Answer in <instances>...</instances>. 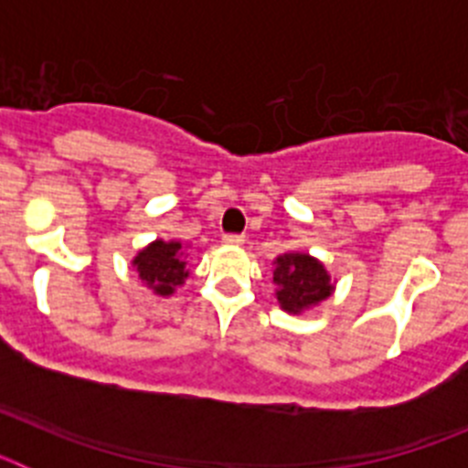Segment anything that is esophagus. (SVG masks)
<instances>
[{"label":"esophagus","mask_w":468,"mask_h":468,"mask_svg":"<svg viewBox=\"0 0 468 468\" xmlns=\"http://www.w3.org/2000/svg\"><path fill=\"white\" fill-rule=\"evenodd\" d=\"M222 243H227V246H241L243 237L241 234H225V237H222Z\"/></svg>","instance_id":"1"}]
</instances>
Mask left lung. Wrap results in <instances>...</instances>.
I'll return each mask as SVG.
<instances>
[{"label": "left lung", "mask_w": 468, "mask_h": 468, "mask_svg": "<svg viewBox=\"0 0 468 468\" xmlns=\"http://www.w3.org/2000/svg\"><path fill=\"white\" fill-rule=\"evenodd\" d=\"M276 300L281 309L300 314L316 307L333 292V281L325 267L307 253H285L274 260Z\"/></svg>", "instance_id": "1"}]
</instances>
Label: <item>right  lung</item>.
Here are the masks:
<instances>
[{"label": "right lung", "instance_id": "obj_1", "mask_svg": "<svg viewBox=\"0 0 468 468\" xmlns=\"http://www.w3.org/2000/svg\"><path fill=\"white\" fill-rule=\"evenodd\" d=\"M133 267L147 288L156 295H173L177 285H183L189 270L183 255L180 241H161L156 239L147 248H143L133 258Z\"/></svg>", "mask_w": 468, "mask_h": 468}]
</instances>
